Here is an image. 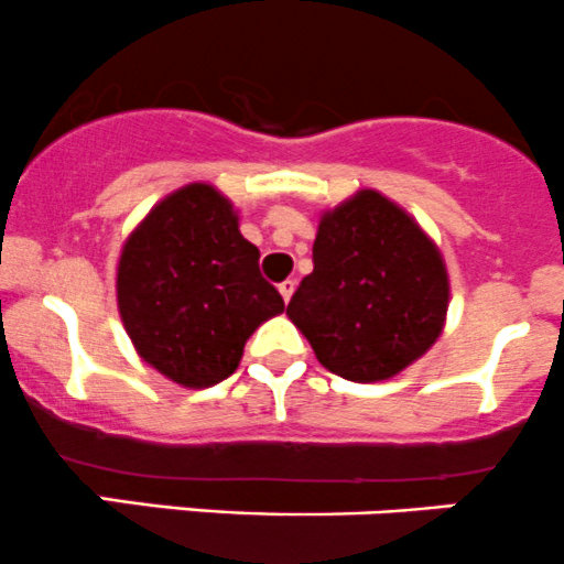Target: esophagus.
<instances>
[{
  "label": "esophagus",
  "mask_w": 564,
  "mask_h": 564,
  "mask_svg": "<svg viewBox=\"0 0 564 564\" xmlns=\"http://www.w3.org/2000/svg\"><path fill=\"white\" fill-rule=\"evenodd\" d=\"M293 290H295V282H293V280H284V282L280 284V295H282L284 304H288V301L293 299Z\"/></svg>",
  "instance_id": "esophagus-1"
}]
</instances>
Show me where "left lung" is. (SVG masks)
Masks as SVG:
<instances>
[{
    "label": "left lung",
    "instance_id": "obj_1",
    "mask_svg": "<svg viewBox=\"0 0 564 564\" xmlns=\"http://www.w3.org/2000/svg\"><path fill=\"white\" fill-rule=\"evenodd\" d=\"M312 260L288 317L336 377L360 384L395 377L444 330V258L420 223L379 191H357L323 212Z\"/></svg>",
    "mask_w": 564,
    "mask_h": 564
}]
</instances>
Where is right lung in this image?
Instances as JSON below:
<instances>
[{
    "label": "right lung",
    "instance_id": "right-lung-1",
    "mask_svg": "<svg viewBox=\"0 0 564 564\" xmlns=\"http://www.w3.org/2000/svg\"><path fill=\"white\" fill-rule=\"evenodd\" d=\"M258 258L234 204L212 185H185L155 204L126 239L115 282L139 357L193 390L231 377L247 338L284 312Z\"/></svg>",
    "mask_w": 564,
    "mask_h": 564
}]
</instances>
